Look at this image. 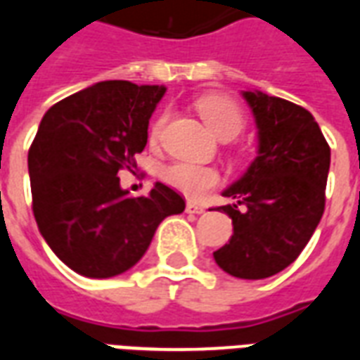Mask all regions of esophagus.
I'll list each match as a JSON object with an SVG mask.
<instances>
[{"label":"esophagus","instance_id":"1","mask_svg":"<svg viewBox=\"0 0 360 360\" xmlns=\"http://www.w3.org/2000/svg\"><path fill=\"white\" fill-rule=\"evenodd\" d=\"M187 214H204L206 208H204L202 204H196V202H187Z\"/></svg>","mask_w":360,"mask_h":360}]
</instances>
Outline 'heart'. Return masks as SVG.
Listing matches in <instances>:
<instances>
[{
    "instance_id": "1",
    "label": "heart",
    "mask_w": 360,
    "mask_h": 360,
    "mask_svg": "<svg viewBox=\"0 0 360 360\" xmlns=\"http://www.w3.org/2000/svg\"><path fill=\"white\" fill-rule=\"evenodd\" d=\"M196 110L200 113V117L204 119V123L210 127L221 141L235 139L245 127L241 108L231 98H226V96H202L196 102ZM164 121L165 115H162L152 123V129H150V139L152 141L158 139V134L164 127ZM162 181L165 185L175 188V191H179L181 195L188 196V198H198L206 191H210L212 187L218 185L219 173L218 169L208 167V165L173 162V164H167L162 169Z\"/></svg>"
}]
</instances>
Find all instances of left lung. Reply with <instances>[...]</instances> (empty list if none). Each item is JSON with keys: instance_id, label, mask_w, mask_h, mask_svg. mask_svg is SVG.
I'll use <instances>...</instances> for the list:
<instances>
[{"instance_id": "left-lung-1", "label": "left lung", "mask_w": 360, "mask_h": 360, "mask_svg": "<svg viewBox=\"0 0 360 360\" xmlns=\"http://www.w3.org/2000/svg\"><path fill=\"white\" fill-rule=\"evenodd\" d=\"M241 94L257 123V158L221 193L235 198L218 208L233 221V235L214 260L233 278L264 279L293 264L320 224L330 146L301 105L260 90Z\"/></svg>"}]
</instances>
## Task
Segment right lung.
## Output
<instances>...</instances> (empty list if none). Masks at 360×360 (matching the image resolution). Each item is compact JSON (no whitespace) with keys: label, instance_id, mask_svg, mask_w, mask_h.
<instances>
[{"label":"right lung","instance_id":"1","mask_svg":"<svg viewBox=\"0 0 360 360\" xmlns=\"http://www.w3.org/2000/svg\"><path fill=\"white\" fill-rule=\"evenodd\" d=\"M165 86L96 82L46 111L28 150L36 224L56 257L86 278L131 270L158 226L185 210L164 183L146 196L121 188L117 173L134 165Z\"/></svg>","mask_w":360,"mask_h":360}]
</instances>
